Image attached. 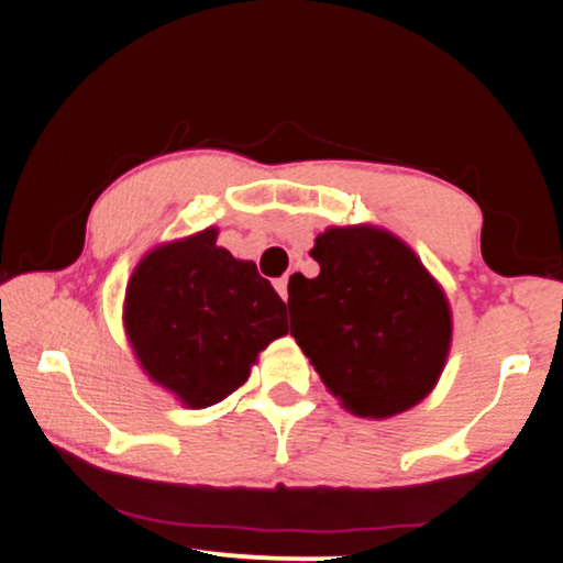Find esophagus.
I'll return each mask as SVG.
<instances>
[{
    "label": "esophagus",
    "mask_w": 563,
    "mask_h": 563,
    "mask_svg": "<svg viewBox=\"0 0 563 563\" xmlns=\"http://www.w3.org/2000/svg\"><path fill=\"white\" fill-rule=\"evenodd\" d=\"M275 290H278L280 298L288 302V275H283V278L275 280Z\"/></svg>",
    "instance_id": "esophagus-1"
}]
</instances>
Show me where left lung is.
I'll use <instances>...</instances> for the list:
<instances>
[{
	"instance_id": "8db88e82",
	"label": "left lung",
	"mask_w": 563,
	"mask_h": 563,
	"mask_svg": "<svg viewBox=\"0 0 563 563\" xmlns=\"http://www.w3.org/2000/svg\"><path fill=\"white\" fill-rule=\"evenodd\" d=\"M292 275L290 335L347 412L387 419L432 393L452 345L450 300L417 253L385 228L332 225Z\"/></svg>"
}]
</instances>
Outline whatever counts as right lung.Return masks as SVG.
<instances>
[{
	"label": "right lung",
	"mask_w": 563,
	"mask_h": 563,
	"mask_svg": "<svg viewBox=\"0 0 563 563\" xmlns=\"http://www.w3.org/2000/svg\"><path fill=\"white\" fill-rule=\"evenodd\" d=\"M218 228L161 243L133 268L123 330L151 383L188 409L241 387L261 352L288 335V312L253 261L216 243Z\"/></svg>",
	"instance_id": "1"
}]
</instances>
